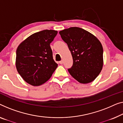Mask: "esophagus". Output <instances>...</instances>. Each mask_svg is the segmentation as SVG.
Listing matches in <instances>:
<instances>
[{"label":"esophagus","mask_w":123,"mask_h":123,"mask_svg":"<svg viewBox=\"0 0 123 123\" xmlns=\"http://www.w3.org/2000/svg\"><path fill=\"white\" fill-rule=\"evenodd\" d=\"M59 63H60V64H61V65H62V64H63V61H62H62H60V62H59Z\"/></svg>","instance_id":"obj_1"}]
</instances>
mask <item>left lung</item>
<instances>
[{
  "label": "left lung",
  "mask_w": 123,
  "mask_h": 123,
  "mask_svg": "<svg viewBox=\"0 0 123 123\" xmlns=\"http://www.w3.org/2000/svg\"><path fill=\"white\" fill-rule=\"evenodd\" d=\"M67 44L73 58V66L68 69L78 82L87 84L93 81L101 72L103 66V50L97 37L77 27L59 32Z\"/></svg>",
  "instance_id": "obj_1"
}]
</instances>
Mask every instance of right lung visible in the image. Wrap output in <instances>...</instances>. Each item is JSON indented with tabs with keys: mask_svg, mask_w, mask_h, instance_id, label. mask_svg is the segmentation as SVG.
Listing matches in <instances>:
<instances>
[{
	"mask_svg": "<svg viewBox=\"0 0 123 123\" xmlns=\"http://www.w3.org/2000/svg\"><path fill=\"white\" fill-rule=\"evenodd\" d=\"M57 32L45 30L34 33L18 46L16 68L27 83L33 86L43 85L50 79L57 67L50 45Z\"/></svg>",
	"mask_w": 123,
	"mask_h": 123,
	"instance_id": "add662e5",
	"label": "right lung"
}]
</instances>
